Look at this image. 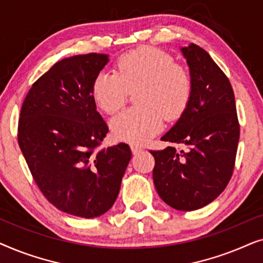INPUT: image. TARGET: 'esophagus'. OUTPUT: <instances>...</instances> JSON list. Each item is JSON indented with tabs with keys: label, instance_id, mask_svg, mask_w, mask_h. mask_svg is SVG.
<instances>
[{
	"label": "esophagus",
	"instance_id": "obj_1",
	"mask_svg": "<svg viewBox=\"0 0 263 263\" xmlns=\"http://www.w3.org/2000/svg\"><path fill=\"white\" fill-rule=\"evenodd\" d=\"M130 148H132L133 154H138V153H140V152H141V151L143 149L142 147L139 146V145H132Z\"/></svg>",
	"mask_w": 263,
	"mask_h": 263
}]
</instances>
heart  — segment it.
<instances>
[{
    "mask_svg": "<svg viewBox=\"0 0 263 263\" xmlns=\"http://www.w3.org/2000/svg\"><path fill=\"white\" fill-rule=\"evenodd\" d=\"M138 105L122 111L111 120L116 138L129 142H145L167 121L178 120L188 107L193 81L182 64L168 53L142 46L122 55L116 73L100 71L92 82V97L104 112L114 115L124 105L129 91Z\"/></svg>",
    "mask_w": 263,
    "mask_h": 263,
    "instance_id": "heart-1",
    "label": "heart"
}]
</instances>
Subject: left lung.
<instances>
[{
	"mask_svg": "<svg viewBox=\"0 0 263 263\" xmlns=\"http://www.w3.org/2000/svg\"><path fill=\"white\" fill-rule=\"evenodd\" d=\"M193 81L185 112L161 140L168 146L151 151L156 159L153 182L165 203L178 211H195L217 199L229 184L239 141L235 93L206 50L182 48Z\"/></svg>",
	"mask_w": 263,
	"mask_h": 263,
	"instance_id": "left-lung-1",
	"label": "left lung"
}]
</instances>
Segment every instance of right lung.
Wrapping results in <instances>:
<instances>
[{
  "label": "right lung",
  "instance_id": "obj_1",
  "mask_svg": "<svg viewBox=\"0 0 263 263\" xmlns=\"http://www.w3.org/2000/svg\"><path fill=\"white\" fill-rule=\"evenodd\" d=\"M107 55L61 60L32 85L17 124V142L35 184L64 213L99 217L120 193L132 158L127 143L102 146L109 127L97 111L92 82Z\"/></svg>",
  "mask_w": 263,
  "mask_h": 263
}]
</instances>
